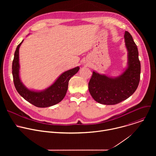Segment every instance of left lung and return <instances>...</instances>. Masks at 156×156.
Wrapping results in <instances>:
<instances>
[{
  "instance_id": "left-lung-1",
  "label": "left lung",
  "mask_w": 156,
  "mask_h": 156,
  "mask_svg": "<svg viewBox=\"0 0 156 156\" xmlns=\"http://www.w3.org/2000/svg\"><path fill=\"white\" fill-rule=\"evenodd\" d=\"M125 46L128 51V67L117 78H110L93 72L88 84L93 98L105 105H114L126 100L135 92L140 80L141 63L137 46L128 31H125Z\"/></svg>"
}]
</instances>
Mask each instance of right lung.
<instances>
[{"label":"right lung","mask_w":156,"mask_h":156,"mask_svg":"<svg viewBox=\"0 0 156 156\" xmlns=\"http://www.w3.org/2000/svg\"><path fill=\"white\" fill-rule=\"evenodd\" d=\"M22 41L16 48L12 62L13 83L17 92L26 101L37 107H48L60 102L65 97L68 90L69 81L80 70L79 66L63 73L49 87L42 91L28 90L22 83L19 76V48Z\"/></svg>","instance_id":"add662e5"}]
</instances>
